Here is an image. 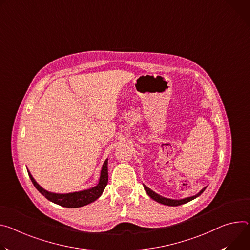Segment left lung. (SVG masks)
Instances as JSON below:
<instances>
[{"mask_svg": "<svg viewBox=\"0 0 250 250\" xmlns=\"http://www.w3.org/2000/svg\"><path fill=\"white\" fill-rule=\"evenodd\" d=\"M144 188H145V190L146 191V193L148 194V196L150 198H152L153 200L160 202L162 204H165V206H168V207H177V206H181V204H185L187 202H189L190 200H192V199L196 198L197 196H199L207 188V187L203 188L197 194H195L193 196H190V197H186L184 199H171V198H167V197H164V196H162L160 194H157L156 192H154L153 190H151L150 188H148L145 185H144Z\"/></svg>", "mask_w": 250, "mask_h": 250, "instance_id": "1", "label": "left lung"}]
</instances>
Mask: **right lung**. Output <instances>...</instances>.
I'll return each instance as SVG.
<instances>
[{"label":"right lung","instance_id":"1","mask_svg":"<svg viewBox=\"0 0 250 250\" xmlns=\"http://www.w3.org/2000/svg\"><path fill=\"white\" fill-rule=\"evenodd\" d=\"M29 176L32 180L33 185L35 188L50 201L59 204L61 207L63 208H81L83 206H86V204H89L97 200L103 193L104 188L107 185V180H108V174H107V160L103 165L102 171H101V176L99 184L89 189L85 190H81V191H76V192H71V193H54L50 192L46 189H43L35 178L32 176L30 171L28 170Z\"/></svg>","mask_w":250,"mask_h":250}]
</instances>
